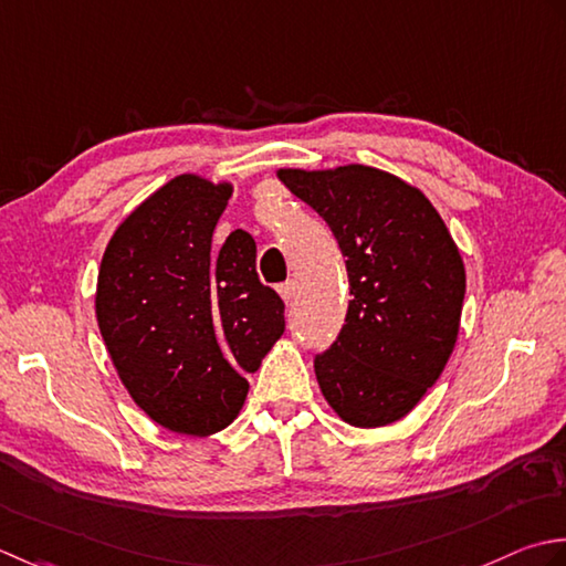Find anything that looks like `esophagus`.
I'll use <instances>...</instances> for the list:
<instances>
[{
	"label": "esophagus",
	"instance_id": "34e87169",
	"mask_svg": "<svg viewBox=\"0 0 566 566\" xmlns=\"http://www.w3.org/2000/svg\"><path fill=\"white\" fill-rule=\"evenodd\" d=\"M279 293H281V297L285 300V303H293V297H295V283H293V281L281 283V285H279Z\"/></svg>",
	"mask_w": 566,
	"mask_h": 566
}]
</instances>
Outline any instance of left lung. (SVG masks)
I'll use <instances>...</instances> for the list:
<instances>
[{"instance_id":"1","label":"left lung","mask_w":566,"mask_h":566,"mask_svg":"<svg viewBox=\"0 0 566 566\" xmlns=\"http://www.w3.org/2000/svg\"><path fill=\"white\" fill-rule=\"evenodd\" d=\"M279 178L347 256V317L315 356L322 396L354 428L406 418L457 344L467 273L452 234L418 188L386 170L281 168Z\"/></svg>"}]
</instances>
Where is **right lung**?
Here are the masks:
<instances>
[{
  "label": "right lung",
  "instance_id": "add662e5",
  "mask_svg": "<svg viewBox=\"0 0 566 566\" xmlns=\"http://www.w3.org/2000/svg\"><path fill=\"white\" fill-rule=\"evenodd\" d=\"M232 182L168 180L112 234L95 313L112 364L160 428L207 437L232 422L285 329L283 300L256 273V241L212 244Z\"/></svg>",
  "mask_w": 566,
  "mask_h": 566
}]
</instances>
